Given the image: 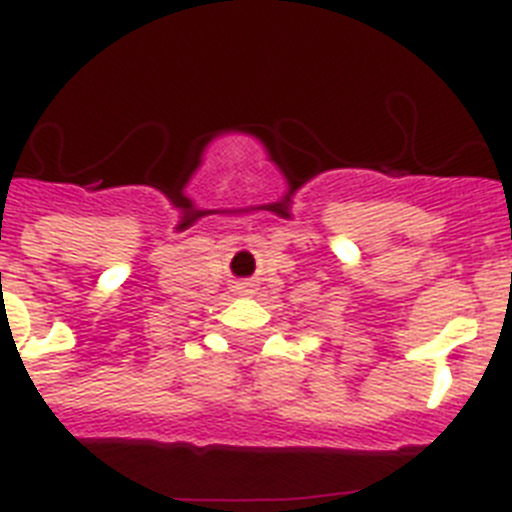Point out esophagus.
I'll return each mask as SVG.
<instances>
[{"label":"esophagus","instance_id":"1","mask_svg":"<svg viewBox=\"0 0 512 512\" xmlns=\"http://www.w3.org/2000/svg\"><path fill=\"white\" fill-rule=\"evenodd\" d=\"M235 289H238V292H243V295H248V292H253V289H251V284H246V282H243V284H238V287H235Z\"/></svg>","mask_w":512,"mask_h":512}]
</instances>
